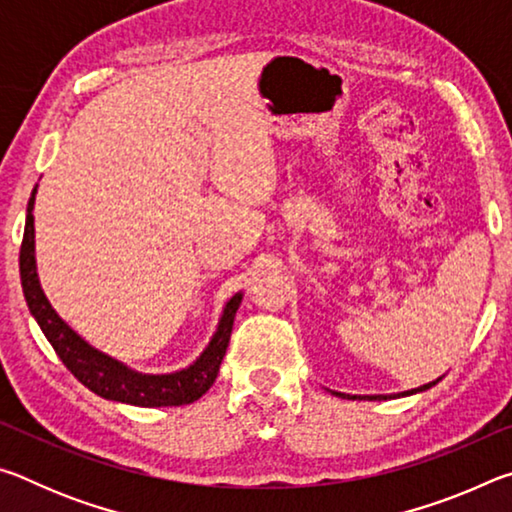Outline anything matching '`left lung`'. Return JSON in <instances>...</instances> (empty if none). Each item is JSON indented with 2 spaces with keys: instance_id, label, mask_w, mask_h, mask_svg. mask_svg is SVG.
Here are the masks:
<instances>
[{
  "instance_id": "8db88e82",
  "label": "left lung",
  "mask_w": 512,
  "mask_h": 512,
  "mask_svg": "<svg viewBox=\"0 0 512 512\" xmlns=\"http://www.w3.org/2000/svg\"><path fill=\"white\" fill-rule=\"evenodd\" d=\"M443 377H438L436 381H429V384H424L420 388H411V391H404V393H393V395H345V393H336L332 391V395L336 397H343V400H372V402H381V400H395V397H409V395H415V393H422V391H429L431 386H436L438 381Z\"/></svg>"
}]
</instances>
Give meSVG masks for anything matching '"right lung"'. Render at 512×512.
I'll return each mask as SVG.
<instances>
[{
    "label": "right lung",
    "instance_id": "1",
    "mask_svg": "<svg viewBox=\"0 0 512 512\" xmlns=\"http://www.w3.org/2000/svg\"><path fill=\"white\" fill-rule=\"evenodd\" d=\"M36 194L38 185L33 187L27 205V225H24V239L20 248V280L31 316L36 318V323L45 332L47 341L54 345L56 354L67 370L103 400L146 406V409H153V406H183L203 397L210 391L216 375H219L221 361L230 343L232 323H235L244 293L239 291L225 302L210 343L187 368L162 372V375L133 370L119 359L94 348L79 332H74L56 314V309L51 307L45 291H42L36 266V225H33Z\"/></svg>",
    "mask_w": 512,
    "mask_h": 512
}]
</instances>
